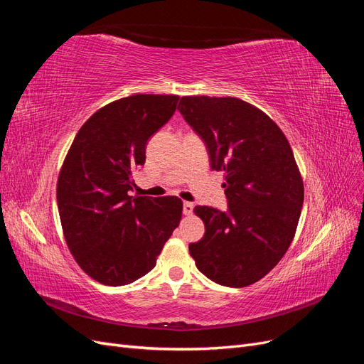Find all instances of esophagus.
<instances>
[{
    "mask_svg": "<svg viewBox=\"0 0 364 364\" xmlns=\"http://www.w3.org/2000/svg\"><path fill=\"white\" fill-rule=\"evenodd\" d=\"M193 208H194V205L191 202H183V214L185 215H191L193 214Z\"/></svg>",
    "mask_w": 364,
    "mask_h": 364,
    "instance_id": "1",
    "label": "esophagus"
}]
</instances>
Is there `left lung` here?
Masks as SVG:
<instances>
[{
  "mask_svg": "<svg viewBox=\"0 0 364 364\" xmlns=\"http://www.w3.org/2000/svg\"><path fill=\"white\" fill-rule=\"evenodd\" d=\"M179 112L223 171L228 211L196 206L205 235L190 245L196 266L226 287H247L290 247L304 203V182L289 139L261 109L235 97L186 95Z\"/></svg>",
  "mask_w": 364,
  "mask_h": 364,
  "instance_id": "8db88e82",
  "label": "left lung"
}]
</instances>
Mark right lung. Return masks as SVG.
<instances>
[{
  "instance_id": "add662e5",
  "label": "right lung",
  "mask_w": 364,
  "mask_h": 364,
  "mask_svg": "<svg viewBox=\"0 0 364 364\" xmlns=\"http://www.w3.org/2000/svg\"><path fill=\"white\" fill-rule=\"evenodd\" d=\"M179 95L135 94L86 119L65 156L58 206L65 241L80 269L118 287L144 277L182 218L176 196H129L149 138L176 111Z\"/></svg>"
}]
</instances>
